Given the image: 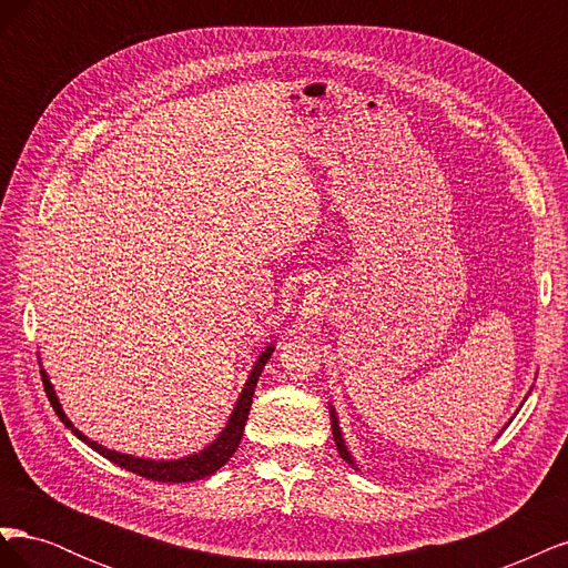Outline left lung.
Returning <instances> with one entry per match:
<instances>
[{
  "label": "left lung",
  "mask_w": 568,
  "mask_h": 568,
  "mask_svg": "<svg viewBox=\"0 0 568 568\" xmlns=\"http://www.w3.org/2000/svg\"><path fill=\"white\" fill-rule=\"evenodd\" d=\"M329 417H332V434H334V443H336V450H338V455L346 459L351 467L355 469V471H359V464L355 462V457L351 455V450H348V445H346V438H343V432H341V424H338V415H336V407L329 403ZM509 424V422H507Z\"/></svg>",
  "instance_id": "left-lung-1"
}]
</instances>
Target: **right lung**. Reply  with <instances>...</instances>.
Returning a JSON list of instances; mask_svg holds the SVG:
<instances>
[{"instance_id": "obj_1", "label": "right lung", "mask_w": 568, "mask_h": 568, "mask_svg": "<svg viewBox=\"0 0 568 568\" xmlns=\"http://www.w3.org/2000/svg\"><path fill=\"white\" fill-rule=\"evenodd\" d=\"M274 346L277 343L270 341L265 343V348L261 351V355H257V359L253 363L251 372H248V379L242 388V393H239V398L234 403V409L232 415L225 424V428L205 445V448H201L199 453L194 455H184V457H178V459H151V457H134V455H128V453H118V450H111L106 448V445H101L97 440H90L88 436H84L80 428H75V424L65 417V412L59 403V395L54 390V384L49 382V374L44 372L42 367V357L38 353V359H40V372H42V384H44V390H47V398L51 403V407H54V412L59 415V419L71 428V432L82 440L88 443L92 450H97L101 457H106L109 462L118 464V467H123L136 476H144L149 480H161V484H186V480H199V478H205L215 474L220 467H225L227 459L236 453L239 443H242V436H244V426H246V419H248V409H251V403H253V390L257 386V376H261L263 367L267 365L270 355L274 353Z\"/></svg>"}]
</instances>
